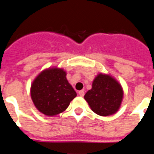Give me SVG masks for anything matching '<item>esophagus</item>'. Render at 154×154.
<instances>
[{
	"label": "esophagus",
	"instance_id": "1",
	"mask_svg": "<svg viewBox=\"0 0 154 154\" xmlns=\"http://www.w3.org/2000/svg\"><path fill=\"white\" fill-rule=\"evenodd\" d=\"M79 95L80 96H84V95H85V92H84L83 90L79 91Z\"/></svg>",
	"mask_w": 154,
	"mask_h": 154
}]
</instances>
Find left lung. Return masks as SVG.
I'll return each instance as SVG.
<instances>
[{"label": "left lung", "instance_id": "1", "mask_svg": "<svg viewBox=\"0 0 154 154\" xmlns=\"http://www.w3.org/2000/svg\"><path fill=\"white\" fill-rule=\"evenodd\" d=\"M123 94V87L114 77L99 73L92 82V89L85 93L84 99L95 113L108 116L119 109Z\"/></svg>", "mask_w": 154, "mask_h": 154}]
</instances>
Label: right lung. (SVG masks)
Here are the masks:
<instances>
[{"instance_id":"obj_1","label":"right lung","mask_w":154,"mask_h":154,"mask_svg":"<svg viewBox=\"0 0 154 154\" xmlns=\"http://www.w3.org/2000/svg\"><path fill=\"white\" fill-rule=\"evenodd\" d=\"M62 68L49 67L42 70L31 85V97L35 106L47 116L64 112L77 94Z\"/></svg>"}]
</instances>
